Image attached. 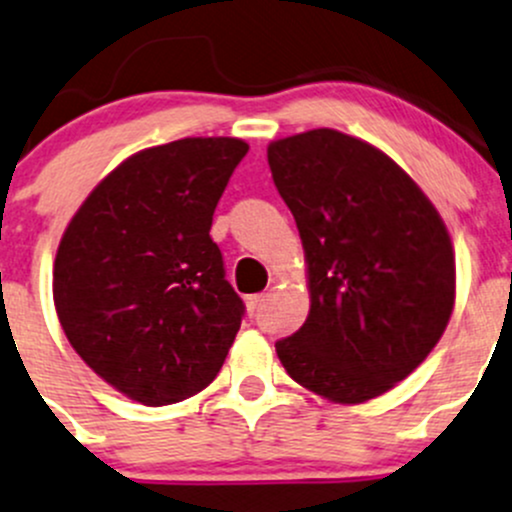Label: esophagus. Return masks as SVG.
Masks as SVG:
<instances>
[{
  "label": "esophagus",
  "instance_id": "obj_1",
  "mask_svg": "<svg viewBox=\"0 0 512 512\" xmlns=\"http://www.w3.org/2000/svg\"><path fill=\"white\" fill-rule=\"evenodd\" d=\"M262 301H265V294H250V297L245 299V306H247V311H250V314H255L257 309H260V304Z\"/></svg>",
  "mask_w": 512,
  "mask_h": 512
}]
</instances>
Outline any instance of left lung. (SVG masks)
<instances>
[{
  "instance_id": "obj_1",
  "label": "left lung",
  "mask_w": 512,
  "mask_h": 512,
  "mask_svg": "<svg viewBox=\"0 0 512 512\" xmlns=\"http://www.w3.org/2000/svg\"><path fill=\"white\" fill-rule=\"evenodd\" d=\"M309 267L304 326L274 343L294 383L341 405L392 390L432 353L456 299L444 220L385 152L338 129L267 147Z\"/></svg>"
}]
</instances>
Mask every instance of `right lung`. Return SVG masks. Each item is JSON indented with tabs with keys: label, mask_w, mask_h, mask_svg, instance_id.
Masks as SVG:
<instances>
[{
	"label": "right lung",
	"mask_w": 512,
	"mask_h": 512,
	"mask_svg": "<svg viewBox=\"0 0 512 512\" xmlns=\"http://www.w3.org/2000/svg\"><path fill=\"white\" fill-rule=\"evenodd\" d=\"M235 137H186L122 161L73 215L53 262V304L75 353L147 407L215 380L245 304L211 240L247 154Z\"/></svg>",
	"instance_id": "obj_1"
}]
</instances>
